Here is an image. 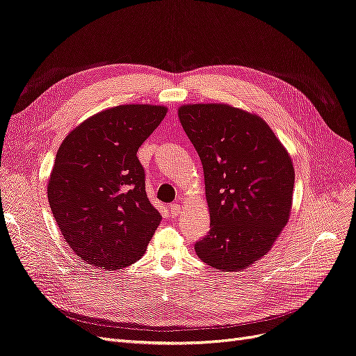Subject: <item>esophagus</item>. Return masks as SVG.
I'll list each match as a JSON object with an SVG mask.
<instances>
[{"mask_svg":"<svg viewBox=\"0 0 356 356\" xmlns=\"http://www.w3.org/2000/svg\"><path fill=\"white\" fill-rule=\"evenodd\" d=\"M168 209H170V213H172V216H177V215L180 213V211H181L180 205H177V204H172V205H168Z\"/></svg>","mask_w":356,"mask_h":356,"instance_id":"1","label":"esophagus"}]
</instances>
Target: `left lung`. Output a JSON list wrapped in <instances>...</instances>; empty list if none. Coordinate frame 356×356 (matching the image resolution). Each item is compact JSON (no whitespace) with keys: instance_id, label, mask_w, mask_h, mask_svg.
Masks as SVG:
<instances>
[{"instance_id":"obj_1","label":"left lung","mask_w":356,"mask_h":356,"mask_svg":"<svg viewBox=\"0 0 356 356\" xmlns=\"http://www.w3.org/2000/svg\"><path fill=\"white\" fill-rule=\"evenodd\" d=\"M179 119L202 161L211 215L197 257L236 272L265 256L286 225L292 207V160L257 115L218 103L184 104Z\"/></svg>"}]
</instances>
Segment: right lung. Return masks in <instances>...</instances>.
Here are the masks:
<instances>
[{
  "instance_id": "right-lung-1",
  "label": "right lung",
  "mask_w": 356,
  "mask_h": 356,
  "mask_svg": "<svg viewBox=\"0 0 356 356\" xmlns=\"http://www.w3.org/2000/svg\"><path fill=\"white\" fill-rule=\"evenodd\" d=\"M165 113L164 106L111 107L60 144L48 200L65 241L88 265L116 270L145 253L161 215L147 196L136 152Z\"/></svg>"
}]
</instances>
